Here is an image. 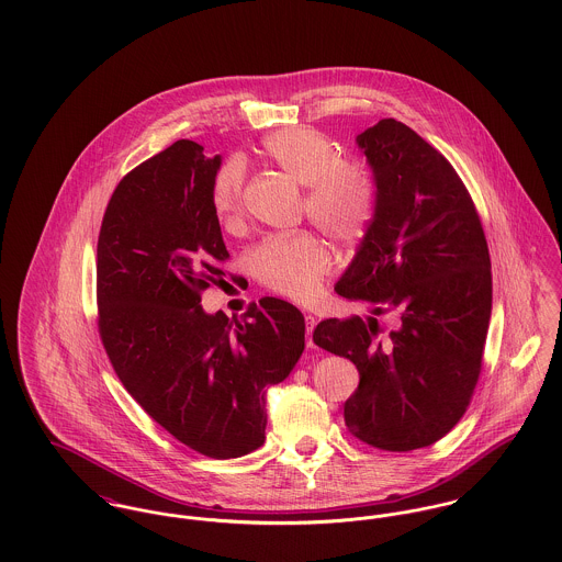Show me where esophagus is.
Instances as JSON below:
<instances>
[{
  "instance_id": "1",
  "label": "esophagus",
  "mask_w": 562,
  "mask_h": 562,
  "mask_svg": "<svg viewBox=\"0 0 562 562\" xmlns=\"http://www.w3.org/2000/svg\"><path fill=\"white\" fill-rule=\"evenodd\" d=\"M314 328H316V318H314V316H305V330H307V346H310V348H316V344H314V339H312Z\"/></svg>"
}]
</instances>
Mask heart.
I'll return each instance as SVG.
<instances>
[{
    "label": "heart",
    "instance_id": "heart-1",
    "mask_svg": "<svg viewBox=\"0 0 562 562\" xmlns=\"http://www.w3.org/2000/svg\"><path fill=\"white\" fill-rule=\"evenodd\" d=\"M261 149L279 170L307 186V212L333 240H357L368 229L374 216L376 186L366 164L344 160L328 136L301 125L272 132ZM241 188L240 161H227L212 183V207L225 227L240 221ZM250 266L274 292L305 301L321 288L330 259L314 234L299 232L257 244L250 252Z\"/></svg>",
    "mask_w": 562,
    "mask_h": 562
}]
</instances>
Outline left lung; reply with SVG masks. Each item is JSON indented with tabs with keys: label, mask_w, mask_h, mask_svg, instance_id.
<instances>
[{
	"label": "left lung",
	"mask_w": 562,
	"mask_h": 562,
	"mask_svg": "<svg viewBox=\"0 0 562 562\" xmlns=\"http://www.w3.org/2000/svg\"><path fill=\"white\" fill-rule=\"evenodd\" d=\"M376 186L374 216L335 283L359 316L316 326L314 341L359 370L344 404L361 441L408 452L448 435L481 374L491 318V259L476 207L452 164L401 121L357 136ZM396 311L400 328L375 337V316Z\"/></svg>",
	"instance_id": "obj_1"
}]
</instances>
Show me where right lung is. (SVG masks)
<instances>
[{"instance_id":"obj_1","label":"right lung","mask_w":562,"mask_h":562,"mask_svg":"<svg viewBox=\"0 0 562 562\" xmlns=\"http://www.w3.org/2000/svg\"><path fill=\"white\" fill-rule=\"evenodd\" d=\"M223 158L177 140L116 186L97 244L99 333L132 398L212 459L266 439V390L305 350V318L266 296L244 321L207 314L201 292L229 257L212 207Z\"/></svg>"}]
</instances>
